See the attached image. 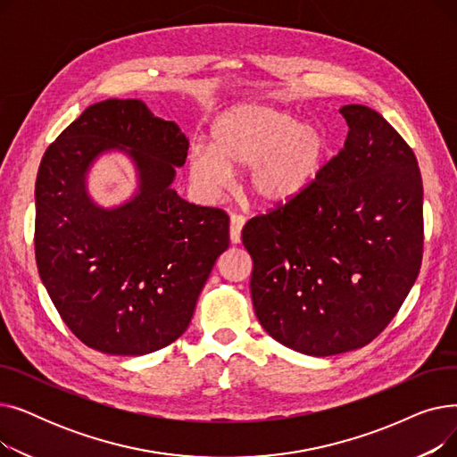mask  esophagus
<instances>
[{
    "label": "esophagus",
    "instance_id": "obj_1",
    "mask_svg": "<svg viewBox=\"0 0 457 457\" xmlns=\"http://www.w3.org/2000/svg\"><path fill=\"white\" fill-rule=\"evenodd\" d=\"M243 228H245V216L243 214H237L233 212L231 219H229V238L233 245H238L241 243V233H243Z\"/></svg>",
    "mask_w": 457,
    "mask_h": 457
}]
</instances>
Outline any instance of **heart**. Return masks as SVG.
<instances>
[{"mask_svg": "<svg viewBox=\"0 0 457 457\" xmlns=\"http://www.w3.org/2000/svg\"><path fill=\"white\" fill-rule=\"evenodd\" d=\"M324 131L291 112L257 104L235 105L214 118L209 146L188 152L190 181L209 196L228 187L231 170L248 166L246 188L262 205L300 198L322 174Z\"/></svg>", "mask_w": 457, "mask_h": 457, "instance_id": "b5f03b06", "label": "heart"}]
</instances>
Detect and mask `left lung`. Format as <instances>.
<instances>
[{"label": "left lung", "instance_id": "left-lung-1", "mask_svg": "<svg viewBox=\"0 0 457 457\" xmlns=\"http://www.w3.org/2000/svg\"><path fill=\"white\" fill-rule=\"evenodd\" d=\"M339 112L345 146L313 187L243 229L257 320L283 346L317 357L374 341L410 295L424 250L413 150L379 112Z\"/></svg>", "mask_w": 457, "mask_h": 457}]
</instances>
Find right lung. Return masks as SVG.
<instances>
[{"mask_svg": "<svg viewBox=\"0 0 457 457\" xmlns=\"http://www.w3.org/2000/svg\"><path fill=\"white\" fill-rule=\"evenodd\" d=\"M124 149L139 168L137 196L102 210L84 174L102 151ZM188 140L140 100H105L46 150L35 187L40 279L76 337L104 353L144 355L179 339L229 246V216L188 204L170 187Z\"/></svg>", "mask_w": 457, "mask_h": 457, "instance_id": "add662e5", "label": "right lung"}]
</instances>
